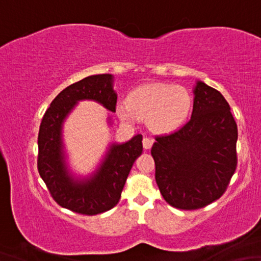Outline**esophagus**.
Returning <instances> with one entry per match:
<instances>
[{"label": "esophagus", "instance_id": "1", "mask_svg": "<svg viewBox=\"0 0 261 261\" xmlns=\"http://www.w3.org/2000/svg\"><path fill=\"white\" fill-rule=\"evenodd\" d=\"M152 143H153V140L151 139V138H147V137L143 138L142 145H143V148H145V149H150L151 146H152Z\"/></svg>", "mask_w": 261, "mask_h": 261}]
</instances>
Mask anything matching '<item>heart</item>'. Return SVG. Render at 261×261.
I'll return each instance as SVG.
<instances>
[{
  "mask_svg": "<svg viewBox=\"0 0 261 261\" xmlns=\"http://www.w3.org/2000/svg\"><path fill=\"white\" fill-rule=\"evenodd\" d=\"M193 109V97L181 85L153 83L142 85L130 94L129 101L116 104L122 120H147L151 130L166 134L185 123Z\"/></svg>",
  "mask_w": 261,
  "mask_h": 261,
  "instance_id": "1",
  "label": "heart"
}]
</instances>
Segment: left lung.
I'll return each mask as SVG.
<instances>
[{
	"label": "left lung",
	"mask_w": 261,
	"mask_h": 261,
	"mask_svg": "<svg viewBox=\"0 0 261 261\" xmlns=\"http://www.w3.org/2000/svg\"><path fill=\"white\" fill-rule=\"evenodd\" d=\"M193 93L191 120L178 131L157 136L151 148L159 191L180 210L220 198L237 168L238 127L229 103L201 81Z\"/></svg>",
	"instance_id": "obj_1"
}]
</instances>
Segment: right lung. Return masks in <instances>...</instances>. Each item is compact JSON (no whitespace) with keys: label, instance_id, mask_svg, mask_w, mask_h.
Wrapping results in <instances>:
<instances>
[{"label":"right lung","instance_id":"add662e5","mask_svg":"<svg viewBox=\"0 0 261 261\" xmlns=\"http://www.w3.org/2000/svg\"><path fill=\"white\" fill-rule=\"evenodd\" d=\"M114 76L99 74L85 77L66 87L55 97L43 115L38 136V171L53 198L73 212L95 215L119 203L132 165L142 152V136L111 143L102 162L91 175L75 176L68 167L63 140L65 120L80 101L92 99L115 112Z\"/></svg>","mask_w":261,"mask_h":261}]
</instances>
